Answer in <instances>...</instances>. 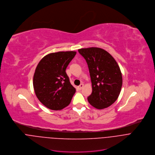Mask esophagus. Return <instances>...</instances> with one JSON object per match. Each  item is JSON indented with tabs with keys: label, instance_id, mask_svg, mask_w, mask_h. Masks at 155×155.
I'll return each instance as SVG.
<instances>
[{
	"label": "esophagus",
	"instance_id": "obj_1",
	"mask_svg": "<svg viewBox=\"0 0 155 155\" xmlns=\"http://www.w3.org/2000/svg\"><path fill=\"white\" fill-rule=\"evenodd\" d=\"M83 87H84V84H81L78 87V88L79 90H81Z\"/></svg>",
	"mask_w": 155,
	"mask_h": 155
}]
</instances>
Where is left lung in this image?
I'll list each match as a JSON object with an SVG mask.
<instances>
[{
    "instance_id": "obj_1",
    "label": "left lung",
    "mask_w": 155,
    "mask_h": 155,
    "mask_svg": "<svg viewBox=\"0 0 155 155\" xmlns=\"http://www.w3.org/2000/svg\"><path fill=\"white\" fill-rule=\"evenodd\" d=\"M78 51L87 61L91 78L92 92L87 98L88 103L98 109L109 107L117 100L122 87V74L116 60L100 48Z\"/></svg>"
}]
</instances>
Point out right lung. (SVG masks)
<instances>
[{"label": "right lung", "instance_id": "1", "mask_svg": "<svg viewBox=\"0 0 155 155\" xmlns=\"http://www.w3.org/2000/svg\"><path fill=\"white\" fill-rule=\"evenodd\" d=\"M76 51H60L45 55L38 63L34 75L35 95L46 107L54 110L68 106L76 92L66 73V68Z\"/></svg>", "mask_w": 155, "mask_h": 155}]
</instances>
